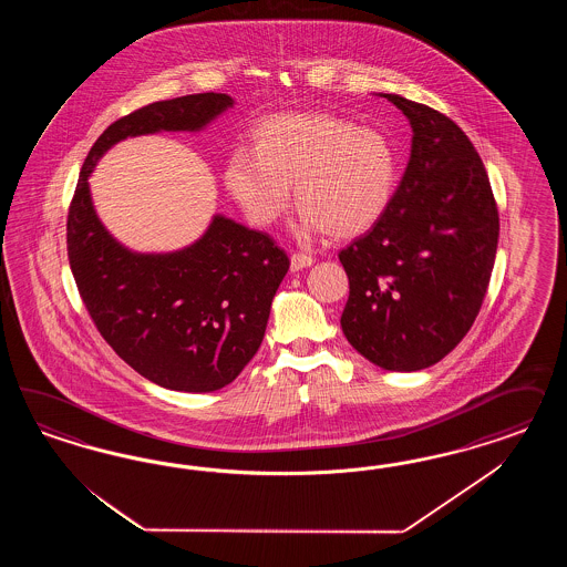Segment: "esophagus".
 <instances>
[{
  "label": "esophagus",
  "mask_w": 567,
  "mask_h": 567,
  "mask_svg": "<svg viewBox=\"0 0 567 567\" xmlns=\"http://www.w3.org/2000/svg\"><path fill=\"white\" fill-rule=\"evenodd\" d=\"M311 264H313V258L306 256V254H292L291 256L292 272H299V270H303V268H309Z\"/></svg>",
  "instance_id": "34e87169"
}]
</instances>
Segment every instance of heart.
Returning a JSON list of instances; mask_svg holds the SVG:
<instances>
[{"mask_svg":"<svg viewBox=\"0 0 567 567\" xmlns=\"http://www.w3.org/2000/svg\"><path fill=\"white\" fill-rule=\"evenodd\" d=\"M399 159L391 138L334 114L295 112L259 122L254 155H233L224 185L249 223L272 226L295 202L303 233L353 239L393 202Z\"/></svg>","mask_w":567,"mask_h":567,"instance_id":"heart-1","label":"heart"}]
</instances>
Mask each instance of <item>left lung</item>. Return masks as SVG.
<instances>
[{"mask_svg":"<svg viewBox=\"0 0 567 567\" xmlns=\"http://www.w3.org/2000/svg\"><path fill=\"white\" fill-rule=\"evenodd\" d=\"M412 152L380 223L339 254L349 276L347 341L382 370L417 372L472 328L495 266L498 214L481 155L464 131L395 93Z\"/></svg>","mask_w":567,"mask_h":567,"instance_id":"left-lung-1","label":"left lung"}]
</instances>
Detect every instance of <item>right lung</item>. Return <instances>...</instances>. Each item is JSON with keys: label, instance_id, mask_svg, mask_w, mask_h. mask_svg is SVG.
<instances>
[{"label": "right lung", "instance_id": "obj_1", "mask_svg": "<svg viewBox=\"0 0 567 567\" xmlns=\"http://www.w3.org/2000/svg\"><path fill=\"white\" fill-rule=\"evenodd\" d=\"M233 105L226 93H195L110 124L86 155L70 204V268L89 316L122 360L171 391L212 393L239 377L258 353L289 258L266 233L223 214L183 249L133 251L100 220L89 176L124 138L199 133Z\"/></svg>", "mask_w": 567, "mask_h": 567}]
</instances>
